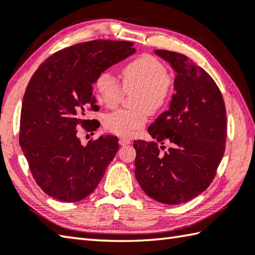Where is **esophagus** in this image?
<instances>
[{
	"instance_id": "34e87169",
	"label": "esophagus",
	"mask_w": 255,
	"mask_h": 255,
	"mask_svg": "<svg viewBox=\"0 0 255 255\" xmlns=\"http://www.w3.org/2000/svg\"><path fill=\"white\" fill-rule=\"evenodd\" d=\"M130 142V139L128 138H119V144H122V146H126V144H129Z\"/></svg>"
}]
</instances>
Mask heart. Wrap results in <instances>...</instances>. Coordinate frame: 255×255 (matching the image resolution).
<instances>
[{"mask_svg": "<svg viewBox=\"0 0 255 255\" xmlns=\"http://www.w3.org/2000/svg\"><path fill=\"white\" fill-rule=\"evenodd\" d=\"M122 78L123 86L111 72H103L96 79V91L99 101L108 108L117 107L125 92H137L133 106L137 111H116L108 114L104 123L111 132L129 137L146 125L148 114H157L168 104L173 78L161 61L148 54L128 63L123 68Z\"/></svg>", "mask_w": 255, "mask_h": 255, "instance_id": "b5f03b06", "label": "heart"}]
</instances>
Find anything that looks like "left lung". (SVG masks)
I'll use <instances>...</instances> for the list:
<instances>
[{"label":"left lung","instance_id":"8db88e82","mask_svg":"<svg viewBox=\"0 0 255 255\" xmlns=\"http://www.w3.org/2000/svg\"><path fill=\"white\" fill-rule=\"evenodd\" d=\"M154 53L176 72V93L148 128L157 141H133L134 176L153 200L180 204L202 193L216 176L226 150V105L212 77L186 55ZM167 140L172 147L161 153L157 143Z\"/></svg>","mask_w":255,"mask_h":255}]
</instances>
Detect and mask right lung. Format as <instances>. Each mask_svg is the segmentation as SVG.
Returning a JSON list of instances; mask_svg holds the SVG:
<instances>
[{"mask_svg":"<svg viewBox=\"0 0 255 255\" xmlns=\"http://www.w3.org/2000/svg\"><path fill=\"white\" fill-rule=\"evenodd\" d=\"M130 42L79 43L58 51L41 64L25 91L19 146L33 178L56 200L76 202L101 182L118 151V138L101 136L83 146L76 129L96 130L97 122L85 119L97 111L93 84L99 74L130 56Z\"/></svg>","mask_w":255,"mask_h":255,"instance_id":"add662e5","label":"right lung"}]
</instances>
